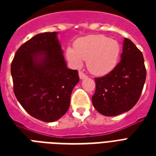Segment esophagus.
I'll return each mask as SVG.
<instances>
[{
  "label": "esophagus",
  "instance_id": "obj_1",
  "mask_svg": "<svg viewBox=\"0 0 156 156\" xmlns=\"http://www.w3.org/2000/svg\"><path fill=\"white\" fill-rule=\"evenodd\" d=\"M87 77V76L86 75L83 71H79V78H80L81 79H84V78H86Z\"/></svg>",
  "mask_w": 156,
  "mask_h": 156
}]
</instances>
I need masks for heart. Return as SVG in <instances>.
<instances>
[{
	"label": "heart",
	"mask_w": 156,
	"mask_h": 156,
	"mask_svg": "<svg viewBox=\"0 0 156 156\" xmlns=\"http://www.w3.org/2000/svg\"><path fill=\"white\" fill-rule=\"evenodd\" d=\"M121 45L105 35H95L78 39L74 49L69 48L66 56L73 66L79 67L83 60L87 61L88 69L95 75H104L111 72L118 63Z\"/></svg>",
	"instance_id": "obj_1"
}]
</instances>
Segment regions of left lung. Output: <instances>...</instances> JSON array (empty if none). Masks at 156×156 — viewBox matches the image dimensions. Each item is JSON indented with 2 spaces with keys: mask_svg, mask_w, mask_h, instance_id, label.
Returning <instances> with one entry per match:
<instances>
[{
  "mask_svg": "<svg viewBox=\"0 0 156 156\" xmlns=\"http://www.w3.org/2000/svg\"><path fill=\"white\" fill-rule=\"evenodd\" d=\"M146 77L143 53L130 40L125 38L121 61L106 75L95 78L93 106L107 116L130 110L140 98Z\"/></svg>",
  "mask_w": 156,
  "mask_h": 156,
  "instance_id": "left-lung-1",
  "label": "left lung"
}]
</instances>
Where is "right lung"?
<instances>
[{
  "label": "right lung",
  "mask_w": 156,
  "mask_h": 156,
  "mask_svg": "<svg viewBox=\"0 0 156 156\" xmlns=\"http://www.w3.org/2000/svg\"><path fill=\"white\" fill-rule=\"evenodd\" d=\"M56 31L38 34L17 50L11 64L13 92L33 117L57 121L68 111L78 70L66 67Z\"/></svg>",
  "instance_id": "add662e5"
}]
</instances>
